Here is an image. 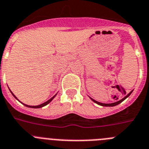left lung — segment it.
<instances>
[{
  "instance_id": "1",
  "label": "left lung",
  "mask_w": 149,
  "mask_h": 149,
  "mask_svg": "<svg viewBox=\"0 0 149 149\" xmlns=\"http://www.w3.org/2000/svg\"><path fill=\"white\" fill-rule=\"evenodd\" d=\"M132 91H131V92H129V93L128 94V95H126V96L124 97L123 98V99H121L120 100H118V101L114 102V103H100V102H97V101H96V100H93V99H92V98H91V100H92V101L95 102V103H97V104L100 105V106H117V105L120 104V103H122V102L124 100L126 99V98H127L128 97H129V95H130L131 94H132Z\"/></svg>"
}]
</instances>
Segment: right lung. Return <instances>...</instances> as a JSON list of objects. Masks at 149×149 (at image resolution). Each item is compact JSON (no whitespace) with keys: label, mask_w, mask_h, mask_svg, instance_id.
I'll use <instances>...</instances> for the list:
<instances>
[{"label":"right lung","mask_w":149,"mask_h":149,"mask_svg":"<svg viewBox=\"0 0 149 149\" xmlns=\"http://www.w3.org/2000/svg\"><path fill=\"white\" fill-rule=\"evenodd\" d=\"M11 93H12V95H13V96L15 97V98H16V99L17 100V98L16 97H15V95L14 94L12 93V91H11ZM56 95H57V94H56ZM56 95H54V96H53L51 98V99H49V100H47V101H46V102H45V103H42V104H40V105H38V106H29V105L24 104V103H23V104H24V106H26V107H29V108H33V109H38V108H42V107H43V106H46V105H47V104H49V103L50 102H51L52 100L53 99H54V97L56 96Z\"/></svg>","instance_id":"add662e5"}]
</instances>
